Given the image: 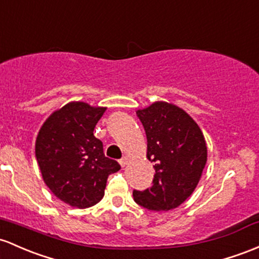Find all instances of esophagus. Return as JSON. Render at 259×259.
<instances>
[{"mask_svg":"<svg viewBox=\"0 0 259 259\" xmlns=\"http://www.w3.org/2000/svg\"><path fill=\"white\" fill-rule=\"evenodd\" d=\"M127 160H129V158L126 157V156H124L123 158H120V160H119V163H120V166L121 167H125L127 164Z\"/></svg>","mask_w":259,"mask_h":259,"instance_id":"34e87169","label":"esophagus"}]
</instances>
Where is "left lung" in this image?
I'll return each mask as SVG.
<instances>
[{
  "instance_id": "left-lung-1",
  "label": "left lung",
  "mask_w": 259,
  "mask_h": 259,
  "mask_svg": "<svg viewBox=\"0 0 259 259\" xmlns=\"http://www.w3.org/2000/svg\"><path fill=\"white\" fill-rule=\"evenodd\" d=\"M153 162L152 186L134 189V200L153 211L180 206L194 192L206 163V144L198 124L181 108L156 102L136 112Z\"/></svg>"
}]
</instances>
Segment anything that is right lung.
Here are the masks:
<instances>
[{
	"mask_svg": "<svg viewBox=\"0 0 259 259\" xmlns=\"http://www.w3.org/2000/svg\"><path fill=\"white\" fill-rule=\"evenodd\" d=\"M106 108L72 102L56 110L42 124L35 156L42 180L59 199L83 209L104 195L109 175L120 164L104 156L103 144L93 135Z\"/></svg>",
	"mask_w": 259,
	"mask_h": 259,
	"instance_id": "obj_1",
	"label": "right lung"
}]
</instances>
